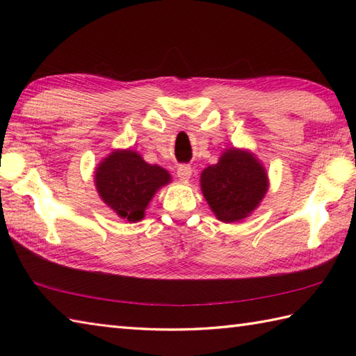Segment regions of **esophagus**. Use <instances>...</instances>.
Returning <instances> with one entry per match:
<instances>
[{
  "mask_svg": "<svg viewBox=\"0 0 356 356\" xmlns=\"http://www.w3.org/2000/svg\"><path fill=\"white\" fill-rule=\"evenodd\" d=\"M191 174H193V168H191L190 165L182 163V165L177 166V176L180 177V180H184V182H186V180H190Z\"/></svg>",
  "mask_w": 356,
  "mask_h": 356,
  "instance_id": "obj_1",
  "label": "esophagus"
}]
</instances>
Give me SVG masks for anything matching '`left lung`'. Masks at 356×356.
I'll return each mask as SVG.
<instances>
[{
    "label": "left lung",
    "instance_id": "8db88e82",
    "mask_svg": "<svg viewBox=\"0 0 356 356\" xmlns=\"http://www.w3.org/2000/svg\"><path fill=\"white\" fill-rule=\"evenodd\" d=\"M202 193L218 220H243L260 205L268 191L264 166L246 149L229 148L200 176Z\"/></svg>",
    "mask_w": 356,
    "mask_h": 356
}]
</instances>
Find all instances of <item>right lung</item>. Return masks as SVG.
I'll list each match as a JSON object with an SVG mask.
<instances>
[{
    "mask_svg": "<svg viewBox=\"0 0 356 356\" xmlns=\"http://www.w3.org/2000/svg\"><path fill=\"white\" fill-rule=\"evenodd\" d=\"M171 182L170 172L149 165L133 149H116L97 165L95 185L107 207L127 222L136 223L159 188Z\"/></svg>",
    "mask_w": 356,
    "mask_h": 356,
    "instance_id": "obj_1",
    "label": "right lung"
}]
</instances>
